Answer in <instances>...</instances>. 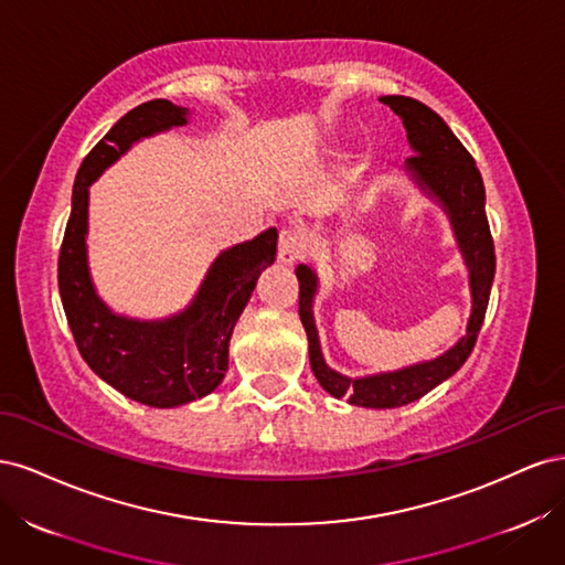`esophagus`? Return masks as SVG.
<instances>
[{
    "label": "esophagus",
    "instance_id": "1",
    "mask_svg": "<svg viewBox=\"0 0 565 565\" xmlns=\"http://www.w3.org/2000/svg\"><path fill=\"white\" fill-rule=\"evenodd\" d=\"M303 256H306V235L295 226L282 228L278 237V259L287 266H292L301 262Z\"/></svg>",
    "mask_w": 565,
    "mask_h": 565
}]
</instances>
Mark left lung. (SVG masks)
<instances>
[{"label":"left lung","instance_id":"8db88e82","mask_svg":"<svg viewBox=\"0 0 565 565\" xmlns=\"http://www.w3.org/2000/svg\"><path fill=\"white\" fill-rule=\"evenodd\" d=\"M380 100L403 119L409 148L415 150V156L405 160V172L448 214L459 252L465 256L471 287V316L467 322V334L434 361L351 380L324 363L320 351L313 320V297L318 292L316 270L299 264L297 280L299 318L306 337H309L311 370L320 386L334 398H347L351 405L388 409L419 401L424 393L450 380L465 365L473 351L488 309L494 278V245L486 216L483 179L469 150L459 143L450 127L443 122V117L429 106L407 96H382Z\"/></svg>","mask_w":565,"mask_h":565}]
</instances>
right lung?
Masks as SVG:
<instances>
[{
	"mask_svg": "<svg viewBox=\"0 0 565 565\" xmlns=\"http://www.w3.org/2000/svg\"><path fill=\"white\" fill-rule=\"evenodd\" d=\"M188 108L156 98L136 106L84 158L61 256L58 292L75 344L87 365L127 398L150 407H177L212 393L228 370V344L262 270L276 262L278 231L221 252L195 299L172 318L117 316L96 295L87 262L89 185L125 152L152 134L183 127Z\"/></svg>",
	"mask_w": 565,
	"mask_h": 565,
	"instance_id": "right-lung-1",
	"label": "right lung"
}]
</instances>
